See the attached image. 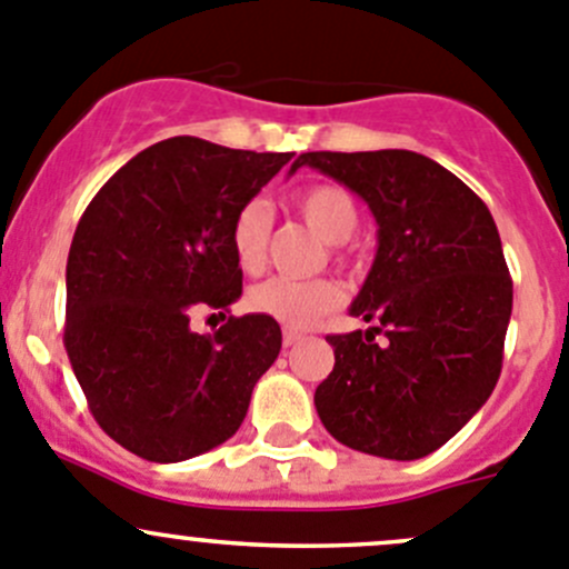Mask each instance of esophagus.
I'll list each match as a JSON object with an SVG mask.
<instances>
[{"mask_svg":"<svg viewBox=\"0 0 569 569\" xmlns=\"http://www.w3.org/2000/svg\"><path fill=\"white\" fill-rule=\"evenodd\" d=\"M303 340V335L301 331H296V329H284V337H282V342H284V348H292V346H298V342Z\"/></svg>","mask_w":569,"mask_h":569,"instance_id":"34e87169","label":"esophagus"}]
</instances>
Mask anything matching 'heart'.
Here are the masks:
<instances>
[{
    "instance_id": "heart-1",
    "label": "heart",
    "mask_w": 569,
    "mask_h": 569,
    "mask_svg": "<svg viewBox=\"0 0 569 569\" xmlns=\"http://www.w3.org/2000/svg\"><path fill=\"white\" fill-rule=\"evenodd\" d=\"M298 216L329 243H346L359 223V207L353 196L340 184H312L292 196ZM271 238V210L266 201L254 199L238 210L232 221V251L246 273L260 271L266 262ZM342 298V287L331 279H284L273 277L249 290V307L268 315L290 329H307L315 320L335 309Z\"/></svg>"
}]
</instances>
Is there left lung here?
Segmentation results:
<instances>
[{
    "instance_id": "8db88e82",
    "label": "left lung",
    "mask_w": 569,
    "mask_h": 569,
    "mask_svg": "<svg viewBox=\"0 0 569 569\" xmlns=\"http://www.w3.org/2000/svg\"><path fill=\"white\" fill-rule=\"evenodd\" d=\"M301 166L353 190L379 223L351 303L376 326L326 337L335 368L315 390L320 423L370 457H429L498 385L511 318L498 227L462 179L418 151H307L290 171Z\"/></svg>"
}]
</instances>
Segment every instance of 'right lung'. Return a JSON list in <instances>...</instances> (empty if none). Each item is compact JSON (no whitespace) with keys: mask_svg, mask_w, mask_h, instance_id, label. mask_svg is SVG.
<instances>
[{"mask_svg":"<svg viewBox=\"0 0 569 569\" xmlns=\"http://www.w3.org/2000/svg\"><path fill=\"white\" fill-rule=\"evenodd\" d=\"M290 157L179 134L118 168L82 212L63 342L96 423L134 457L182 462L227 442L277 362L268 315H229L216 335L190 320L240 298L232 221Z\"/></svg>","mask_w":569,"mask_h":569,"instance_id":"obj_1","label":"right lung"}]
</instances>
